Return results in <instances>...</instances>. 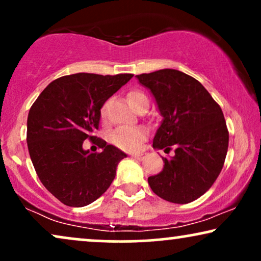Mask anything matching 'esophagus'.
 I'll use <instances>...</instances> for the list:
<instances>
[{
	"instance_id": "1",
	"label": "esophagus",
	"mask_w": 261,
	"mask_h": 261,
	"mask_svg": "<svg viewBox=\"0 0 261 261\" xmlns=\"http://www.w3.org/2000/svg\"><path fill=\"white\" fill-rule=\"evenodd\" d=\"M131 156L134 158V159H137V160H142L143 159L144 154L143 153H135V154H131Z\"/></svg>"
}]
</instances>
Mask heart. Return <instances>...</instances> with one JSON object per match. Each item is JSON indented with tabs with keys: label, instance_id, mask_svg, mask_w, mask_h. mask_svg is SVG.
<instances>
[{
	"label": "heart",
	"instance_id": "obj_1",
	"mask_svg": "<svg viewBox=\"0 0 261 261\" xmlns=\"http://www.w3.org/2000/svg\"><path fill=\"white\" fill-rule=\"evenodd\" d=\"M128 103L135 110L140 108L143 103H148V98L142 91L133 90L127 94ZM100 117L102 120H106L107 118V106L103 105L101 107ZM147 138V130L143 126H121L115 128L110 136V142L113 146L119 149L126 151H134L141 148L142 143Z\"/></svg>",
	"mask_w": 261,
	"mask_h": 261
}]
</instances>
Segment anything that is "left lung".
Instances as JSON below:
<instances>
[{
	"instance_id": "1",
	"label": "left lung",
	"mask_w": 261,
	"mask_h": 261,
	"mask_svg": "<svg viewBox=\"0 0 261 261\" xmlns=\"http://www.w3.org/2000/svg\"><path fill=\"white\" fill-rule=\"evenodd\" d=\"M156 101L163 123L153 140L155 149L171 150L164 169L148 177L151 190L173 203L203 195L224 166L229 131L222 108L203 85L183 72L165 68L136 75Z\"/></svg>"
}]
</instances>
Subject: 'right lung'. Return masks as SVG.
<instances>
[{
    "instance_id": "right-lung-1",
    "label": "right lung",
    "mask_w": 261,
    "mask_h": 261,
    "mask_svg": "<svg viewBox=\"0 0 261 261\" xmlns=\"http://www.w3.org/2000/svg\"><path fill=\"white\" fill-rule=\"evenodd\" d=\"M134 74L75 73L53 81L30 108L28 148L36 173L49 193L66 206L94 202L113 182L126 154L95 136L100 111ZM90 139L102 151L90 153Z\"/></svg>"
}]
</instances>
